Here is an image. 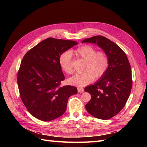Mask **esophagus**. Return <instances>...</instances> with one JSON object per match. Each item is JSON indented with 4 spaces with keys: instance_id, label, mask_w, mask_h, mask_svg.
Masks as SVG:
<instances>
[{
    "instance_id": "34e87169",
    "label": "esophagus",
    "mask_w": 147,
    "mask_h": 147,
    "mask_svg": "<svg viewBox=\"0 0 147 147\" xmlns=\"http://www.w3.org/2000/svg\"><path fill=\"white\" fill-rule=\"evenodd\" d=\"M77 90H78V92H84V89L83 88H81V87H78L77 88Z\"/></svg>"
}]
</instances>
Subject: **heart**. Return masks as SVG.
<instances>
[{
    "mask_svg": "<svg viewBox=\"0 0 147 147\" xmlns=\"http://www.w3.org/2000/svg\"><path fill=\"white\" fill-rule=\"evenodd\" d=\"M75 54L86 61L84 72L77 74L68 79V83L72 85L82 87L94 80L95 77L99 78L105 74L109 67V59L104 51H96L90 45H82L75 51ZM59 63L61 69L67 74L73 72L72 55L65 51L61 55Z\"/></svg>",
    "mask_w": 147,
    "mask_h": 147,
    "instance_id": "heart-1",
    "label": "heart"
}]
</instances>
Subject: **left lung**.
I'll list each match as a JSON object with an SVG mask.
<instances>
[{
	"mask_svg": "<svg viewBox=\"0 0 147 147\" xmlns=\"http://www.w3.org/2000/svg\"><path fill=\"white\" fill-rule=\"evenodd\" d=\"M82 43L96 44L109 59L105 74L93 85L84 88L91 96L86 110L97 118L110 119L122 110L129 97L132 83L129 62L121 48L104 36L88 38Z\"/></svg>",
	"mask_w": 147,
	"mask_h": 147,
	"instance_id": "1",
	"label": "left lung"
}]
</instances>
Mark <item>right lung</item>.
<instances>
[{"mask_svg":"<svg viewBox=\"0 0 147 147\" xmlns=\"http://www.w3.org/2000/svg\"><path fill=\"white\" fill-rule=\"evenodd\" d=\"M77 45L72 40L48 38L26 53L18 72L21 99L28 112L44 121L63 115L69 97L77 93L76 87L61 86L65 79L59 58Z\"/></svg>","mask_w":147,"mask_h":147,"instance_id":"right-lung-1","label":"right lung"}]
</instances>
